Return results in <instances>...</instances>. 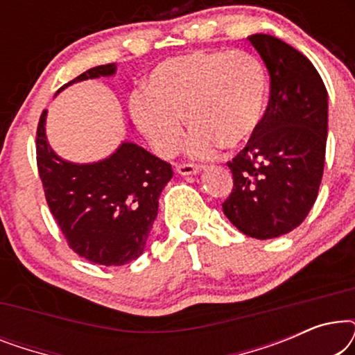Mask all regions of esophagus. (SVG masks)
<instances>
[{
  "label": "esophagus",
  "mask_w": 355,
  "mask_h": 355,
  "mask_svg": "<svg viewBox=\"0 0 355 355\" xmlns=\"http://www.w3.org/2000/svg\"><path fill=\"white\" fill-rule=\"evenodd\" d=\"M176 171L182 176H189V174H197L202 171L200 164H192V163H181L176 166Z\"/></svg>",
  "instance_id": "esophagus-1"
}]
</instances>
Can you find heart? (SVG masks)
<instances>
[{"label": "heart", "instance_id": "b5f03b06", "mask_svg": "<svg viewBox=\"0 0 355 355\" xmlns=\"http://www.w3.org/2000/svg\"><path fill=\"white\" fill-rule=\"evenodd\" d=\"M268 105L265 67L249 51H193L155 67L148 92L132 96L135 124L163 157L181 147L184 121L193 129L189 153L213 157L244 145Z\"/></svg>", "mask_w": 355, "mask_h": 355}]
</instances>
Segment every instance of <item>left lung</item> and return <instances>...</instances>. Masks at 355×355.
<instances>
[{
	"label": "left lung",
	"instance_id": "1",
	"mask_svg": "<svg viewBox=\"0 0 355 355\" xmlns=\"http://www.w3.org/2000/svg\"><path fill=\"white\" fill-rule=\"evenodd\" d=\"M270 74L263 123L231 162L232 191L223 211L255 239L293 231L317 200L324 168L328 94L302 53L273 35L247 37Z\"/></svg>",
	"mask_w": 355,
	"mask_h": 355
}]
</instances>
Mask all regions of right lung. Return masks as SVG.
Returning <instances> with one entry per match:
<instances>
[{"instance_id":"1","label":"right lung","mask_w":355,"mask_h":355,"mask_svg":"<svg viewBox=\"0 0 355 355\" xmlns=\"http://www.w3.org/2000/svg\"><path fill=\"white\" fill-rule=\"evenodd\" d=\"M114 72V62L92 67L61 89ZM45 118L43 110L35 137L37 168L48 208L69 249L105 266L139 259L157 218L159 193L173 178L171 164L130 142L103 162H64L46 142Z\"/></svg>"}]
</instances>
